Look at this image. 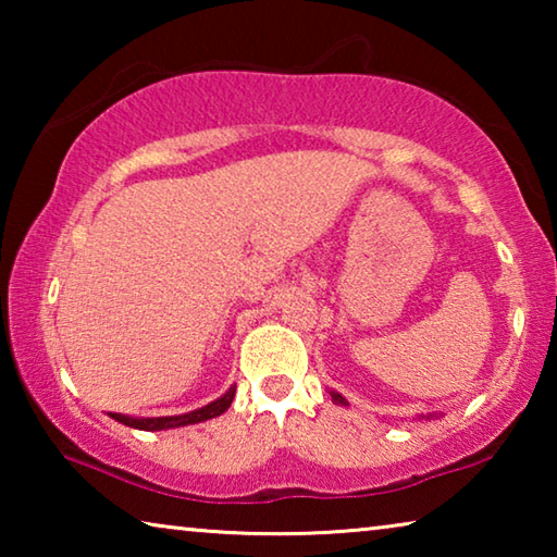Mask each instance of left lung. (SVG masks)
I'll return each mask as SVG.
<instances>
[{"label": "left lung", "instance_id": "obj_1", "mask_svg": "<svg viewBox=\"0 0 557 557\" xmlns=\"http://www.w3.org/2000/svg\"><path fill=\"white\" fill-rule=\"evenodd\" d=\"M332 400L336 405H346V398H344V395H338V393H332ZM428 418H432V414H428Z\"/></svg>", "mask_w": 557, "mask_h": 557}]
</instances>
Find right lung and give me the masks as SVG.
Masks as SVG:
<instances>
[{
  "instance_id": "1",
  "label": "right lung",
  "mask_w": 557,
  "mask_h": 557,
  "mask_svg": "<svg viewBox=\"0 0 557 557\" xmlns=\"http://www.w3.org/2000/svg\"><path fill=\"white\" fill-rule=\"evenodd\" d=\"M233 398H235V388H228V393L221 395L219 400H213L209 405H203V408H199V410H191V412H184V414H169V418H129V414L110 412V418L122 422V425H127V428L147 430V432L169 430V428H184V425H196V422L219 418V414H223L225 410L231 408Z\"/></svg>"
}]
</instances>
